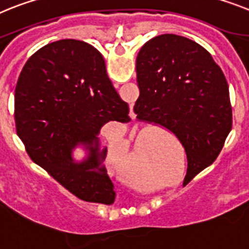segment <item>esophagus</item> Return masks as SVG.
Masks as SVG:
<instances>
[{
    "mask_svg": "<svg viewBox=\"0 0 249 249\" xmlns=\"http://www.w3.org/2000/svg\"><path fill=\"white\" fill-rule=\"evenodd\" d=\"M131 116H132V117H135V116H136V114H135V112H133L132 109H131Z\"/></svg>",
    "mask_w": 249,
    "mask_h": 249,
    "instance_id": "34e87169",
    "label": "esophagus"
}]
</instances>
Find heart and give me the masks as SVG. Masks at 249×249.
Returning a JSON list of instances; mask_svg holds the SVG:
<instances>
[{
    "instance_id": "obj_1",
    "label": "heart",
    "mask_w": 249,
    "mask_h": 249,
    "mask_svg": "<svg viewBox=\"0 0 249 249\" xmlns=\"http://www.w3.org/2000/svg\"><path fill=\"white\" fill-rule=\"evenodd\" d=\"M151 132H141L136 140L135 145V155L137 159L142 157L143 155V146H142L141 139L142 136L150 135ZM155 136V139L159 141L160 146L162 148L166 147V145L169 143V140L163 139L161 136L156 135V133H152ZM135 155L129 148L128 143L122 136H116V137H112L109 141V151H108V169L109 171H112L113 174H116L117 176H121V178H126L128 175L129 170L133 167V163H135ZM135 185L141 186V188H147V189H154V185H148V184H137L136 182Z\"/></svg>"
}]
</instances>
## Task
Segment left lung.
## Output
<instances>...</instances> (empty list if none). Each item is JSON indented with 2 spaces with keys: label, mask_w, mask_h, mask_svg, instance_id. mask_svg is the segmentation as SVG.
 Masks as SVG:
<instances>
[{
  "label": "left lung",
  "mask_w": 249,
  "mask_h": 249,
  "mask_svg": "<svg viewBox=\"0 0 249 249\" xmlns=\"http://www.w3.org/2000/svg\"><path fill=\"white\" fill-rule=\"evenodd\" d=\"M140 121L160 124L188 157L184 185L215 161L231 129L228 83L209 52L184 36L148 40L136 59Z\"/></svg>",
  "instance_id": "8db88e82"
}]
</instances>
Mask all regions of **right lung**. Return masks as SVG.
Segmentation results:
<instances>
[{
  "instance_id": "add662e5",
  "label": "right lung",
  "mask_w": 249,
  "mask_h": 249,
  "mask_svg": "<svg viewBox=\"0 0 249 249\" xmlns=\"http://www.w3.org/2000/svg\"><path fill=\"white\" fill-rule=\"evenodd\" d=\"M128 104L116 92L101 53L88 42L64 39L42 46L26 61L15 89L18 135L31 160L84 201L113 204L114 186L102 162L99 131L109 121L128 122ZM89 151L75 163L72 150Z\"/></svg>"
}]
</instances>
